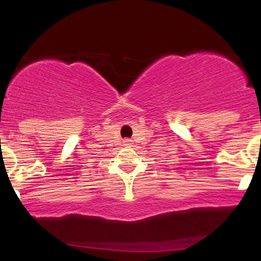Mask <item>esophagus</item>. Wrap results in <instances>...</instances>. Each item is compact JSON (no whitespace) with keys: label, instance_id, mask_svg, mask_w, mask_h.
I'll list each match as a JSON object with an SVG mask.
<instances>
[{"label":"esophagus","instance_id":"34e87169","mask_svg":"<svg viewBox=\"0 0 261 261\" xmlns=\"http://www.w3.org/2000/svg\"><path fill=\"white\" fill-rule=\"evenodd\" d=\"M124 145L125 146H131V145H133V140H130V139L124 140Z\"/></svg>","mask_w":261,"mask_h":261}]
</instances>
